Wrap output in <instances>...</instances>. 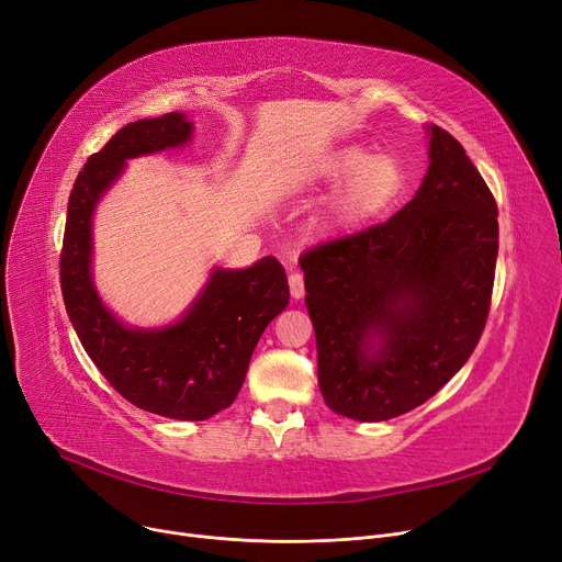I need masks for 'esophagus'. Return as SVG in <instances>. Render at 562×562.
<instances>
[{"mask_svg":"<svg viewBox=\"0 0 562 562\" xmlns=\"http://www.w3.org/2000/svg\"><path fill=\"white\" fill-rule=\"evenodd\" d=\"M289 291H291V299H296V301H301L305 296V280L301 273L289 276Z\"/></svg>","mask_w":562,"mask_h":562,"instance_id":"esophagus-1","label":"esophagus"}]
</instances>
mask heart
<instances>
[{
  "label": "heart",
  "instance_id": "1",
  "mask_svg": "<svg viewBox=\"0 0 562 562\" xmlns=\"http://www.w3.org/2000/svg\"><path fill=\"white\" fill-rule=\"evenodd\" d=\"M321 182L335 184L314 227L333 236L387 214L405 189V168L396 155H369L362 147H341L318 168Z\"/></svg>",
  "mask_w": 562,
  "mask_h": 562
}]
</instances>
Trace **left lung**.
I'll return each instance as SVG.
<instances>
[{
	"label": "left lung",
	"mask_w": 562,
	"mask_h": 562,
	"mask_svg": "<svg viewBox=\"0 0 562 562\" xmlns=\"http://www.w3.org/2000/svg\"><path fill=\"white\" fill-rule=\"evenodd\" d=\"M424 182L387 223L301 257L318 387L337 415L387 422L474 352L492 301L498 212L464 147L428 127Z\"/></svg>",
	"instance_id": "1"
}]
</instances>
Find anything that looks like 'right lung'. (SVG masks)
<instances>
[{
	"instance_id": "add662e5",
	"label": "right lung",
	"mask_w": 562,
	"mask_h": 562,
	"mask_svg": "<svg viewBox=\"0 0 562 562\" xmlns=\"http://www.w3.org/2000/svg\"><path fill=\"white\" fill-rule=\"evenodd\" d=\"M193 136L184 113L145 117L115 132L77 175L61 250V291L72 328L109 385L136 407L180 422H204L239 394L266 326L289 305L276 257L250 269H214L180 321L132 328L117 321L93 282V212L125 161L182 147Z\"/></svg>"
}]
</instances>
